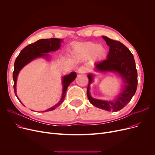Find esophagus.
Here are the masks:
<instances>
[{
  "label": "esophagus",
  "instance_id": "esophagus-1",
  "mask_svg": "<svg viewBox=\"0 0 155 155\" xmlns=\"http://www.w3.org/2000/svg\"><path fill=\"white\" fill-rule=\"evenodd\" d=\"M87 70H88V69H87V68L86 67L82 66V67H80L78 68V72L79 73H86V72L87 71Z\"/></svg>",
  "mask_w": 155,
  "mask_h": 155
}]
</instances>
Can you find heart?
Masks as SVG:
<instances>
[{
  "label": "heart",
  "instance_id": "obj_1",
  "mask_svg": "<svg viewBox=\"0 0 155 155\" xmlns=\"http://www.w3.org/2000/svg\"><path fill=\"white\" fill-rule=\"evenodd\" d=\"M75 52L84 58H92L95 60L102 58L107 53L106 49L98 43L88 41L76 45L74 47Z\"/></svg>",
  "mask_w": 155,
  "mask_h": 155
}]
</instances>
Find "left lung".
I'll return each instance as SVG.
<instances>
[{"label": "left lung", "instance_id": "1", "mask_svg": "<svg viewBox=\"0 0 155 155\" xmlns=\"http://www.w3.org/2000/svg\"><path fill=\"white\" fill-rule=\"evenodd\" d=\"M109 46L107 60L95 64V70L101 72H115L124 80V87L117 99L107 101L92 98L90 94V85L93 82L94 75L88 74L87 97L94 106L107 110L116 112L124 108L136 93L137 86V73L134 56L129 49L118 41L102 36Z\"/></svg>", "mask_w": 155, "mask_h": 155}]
</instances>
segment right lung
Returning <instances> with one entry per match:
<instances>
[{
  "instance_id": "right-lung-1",
  "label": "right lung",
  "mask_w": 155,
  "mask_h": 155,
  "mask_svg": "<svg viewBox=\"0 0 155 155\" xmlns=\"http://www.w3.org/2000/svg\"><path fill=\"white\" fill-rule=\"evenodd\" d=\"M63 39L58 38H50V39H39L34 43L30 44L24 48L20 52L18 56L16 58L14 62V69L13 71V80H14V93L18 99V97L16 94V83H17V78L21 70L26 65L30 63L33 60L39 58V57H45L48 58L49 56L48 53L58 50L60 48ZM77 77L75 72H71L69 75H65L62 78L63 84V93L61 100L54 105L52 107L48 109L43 112L51 111L63 102V100L66 95V91L69 85ZM20 101V100L18 99ZM21 102V101H20ZM23 105V104H22Z\"/></svg>"
}]
</instances>
